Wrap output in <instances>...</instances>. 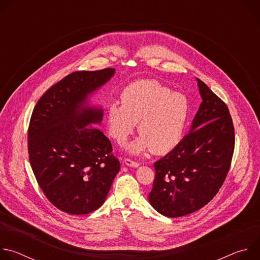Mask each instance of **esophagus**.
<instances>
[{
    "mask_svg": "<svg viewBox=\"0 0 260 260\" xmlns=\"http://www.w3.org/2000/svg\"><path fill=\"white\" fill-rule=\"evenodd\" d=\"M124 164H125L127 167H133V168H138V167L140 166L139 162L134 161V160L129 159V158H125V159H124Z\"/></svg>",
    "mask_w": 260,
    "mask_h": 260,
    "instance_id": "obj_1",
    "label": "esophagus"
}]
</instances>
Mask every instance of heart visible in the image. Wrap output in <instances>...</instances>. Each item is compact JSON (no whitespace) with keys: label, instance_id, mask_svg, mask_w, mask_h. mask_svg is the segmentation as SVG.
Returning <instances> with one entry per match:
<instances>
[{"label":"heart","instance_id":"1","mask_svg":"<svg viewBox=\"0 0 260 260\" xmlns=\"http://www.w3.org/2000/svg\"><path fill=\"white\" fill-rule=\"evenodd\" d=\"M190 116V104L182 92L156 80H140L121 92V103L111 102L106 111L108 135L121 144L134 133L141 134L126 145L135 154L150 150L154 154L172 151L182 141Z\"/></svg>","mask_w":260,"mask_h":260}]
</instances>
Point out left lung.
<instances>
[{"instance_id":"1","label":"left lung","mask_w":260,"mask_h":260,"mask_svg":"<svg viewBox=\"0 0 260 260\" xmlns=\"http://www.w3.org/2000/svg\"><path fill=\"white\" fill-rule=\"evenodd\" d=\"M202 96L189 133L154 164L150 205L167 217H181L206 206L231 168L235 128L226 104L197 78Z\"/></svg>"}]
</instances>
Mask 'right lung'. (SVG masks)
Masks as SVG:
<instances>
[{"instance_id": "right-lung-1", "label": "right lung", "mask_w": 260, "mask_h": 260, "mask_svg": "<svg viewBox=\"0 0 260 260\" xmlns=\"http://www.w3.org/2000/svg\"><path fill=\"white\" fill-rule=\"evenodd\" d=\"M115 69L74 72L36 104L27 132L28 158L48 201L57 209L83 215L99 209L120 170L110 140L92 127L103 108L88 96L113 77Z\"/></svg>"}]
</instances>
